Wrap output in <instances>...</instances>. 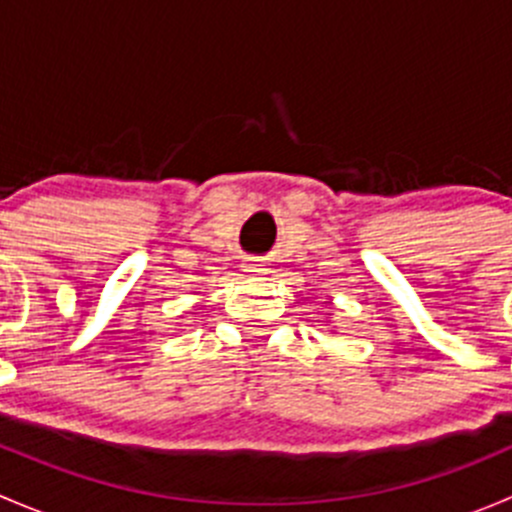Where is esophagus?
<instances>
[{"mask_svg":"<svg viewBox=\"0 0 512 512\" xmlns=\"http://www.w3.org/2000/svg\"><path fill=\"white\" fill-rule=\"evenodd\" d=\"M260 262H250V265H247V272H260Z\"/></svg>","mask_w":512,"mask_h":512,"instance_id":"1","label":"esophagus"}]
</instances>
